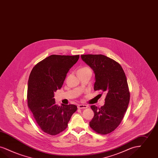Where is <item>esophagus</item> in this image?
Wrapping results in <instances>:
<instances>
[{"mask_svg":"<svg viewBox=\"0 0 158 158\" xmlns=\"http://www.w3.org/2000/svg\"><path fill=\"white\" fill-rule=\"evenodd\" d=\"M77 108L78 109H86V108H88V106L86 105H77Z\"/></svg>","mask_w":158,"mask_h":158,"instance_id":"esophagus-1","label":"esophagus"}]
</instances>
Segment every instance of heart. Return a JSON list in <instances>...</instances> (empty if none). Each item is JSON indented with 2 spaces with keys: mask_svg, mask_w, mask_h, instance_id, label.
<instances>
[{
  "mask_svg": "<svg viewBox=\"0 0 158 158\" xmlns=\"http://www.w3.org/2000/svg\"><path fill=\"white\" fill-rule=\"evenodd\" d=\"M88 68H86V67H84V68H81L79 70H82V69H88Z\"/></svg>",
  "mask_w": 158,
  "mask_h": 158,
  "instance_id": "b5f03b06",
  "label": "heart"
}]
</instances>
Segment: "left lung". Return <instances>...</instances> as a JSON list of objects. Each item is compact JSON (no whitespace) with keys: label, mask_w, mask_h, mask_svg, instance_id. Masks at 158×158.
I'll list each match as a JSON object with an SVG mask.
<instances>
[{"label":"left lung","mask_w":158,"mask_h":158,"mask_svg":"<svg viewBox=\"0 0 158 158\" xmlns=\"http://www.w3.org/2000/svg\"><path fill=\"white\" fill-rule=\"evenodd\" d=\"M81 58L94 71V90L106 94L103 106H90L94 117L89 126L96 132L106 135L119 125L129 103L126 75L119 63L105 55H82Z\"/></svg>","instance_id":"left-lung-1"}]
</instances>
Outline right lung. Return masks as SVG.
<instances>
[{
	"label": "right lung",
	"instance_id": "add662e5",
	"mask_svg": "<svg viewBox=\"0 0 158 158\" xmlns=\"http://www.w3.org/2000/svg\"><path fill=\"white\" fill-rule=\"evenodd\" d=\"M79 55H52L32 69L27 84V105L40 129L50 135H56L68 127L75 105L56 104L54 92L60 89L70 69Z\"/></svg>",
	"mask_w": 158,
	"mask_h": 158
}]
</instances>
